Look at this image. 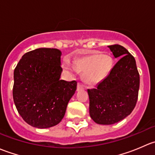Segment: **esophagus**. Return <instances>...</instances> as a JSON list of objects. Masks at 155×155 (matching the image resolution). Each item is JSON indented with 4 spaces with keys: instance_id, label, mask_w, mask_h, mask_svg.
I'll use <instances>...</instances> for the list:
<instances>
[{
    "instance_id": "1",
    "label": "esophagus",
    "mask_w": 155,
    "mask_h": 155,
    "mask_svg": "<svg viewBox=\"0 0 155 155\" xmlns=\"http://www.w3.org/2000/svg\"><path fill=\"white\" fill-rule=\"evenodd\" d=\"M84 86L82 85L81 83H78V86H77V90H81V89H83Z\"/></svg>"
}]
</instances>
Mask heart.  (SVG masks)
<instances>
[{"label":"heart","instance_id":"1","mask_svg":"<svg viewBox=\"0 0 155 155\" xmlns=\"http://www.w3.org/2000/svg\"><path fill=\"white\" fill-rule=\"evenodd\" d=\"M109 59L101 54H91L77 60L75 69L77 71L85 73V80L90 84H97L107 76L109 70ZM66 70H73V66L66 61L64 64Z\"/></svg>","mask_w":155,"mask_h":155}]
</instances>
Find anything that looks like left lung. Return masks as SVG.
Masks as SVG:
<instances>
[{
  "instance_id": "left-lung-1",
  "label": "left lung",
  "mask_w": 155,
  "mask_h": 155,
  "mask_svg": "<svg viewBox=\"0 0 155 155\" xmlns=\"http://www.w3.org/2000/svg\"><path fill=\"white\" fill-rule=\"evenodd\" d=\"M120 58L105 79L95 88L87 89L89 113L94 122L112 124L126 118L137 104L140 74L134 56L122 46H108Z\"/></svg>"
}]
</instances>
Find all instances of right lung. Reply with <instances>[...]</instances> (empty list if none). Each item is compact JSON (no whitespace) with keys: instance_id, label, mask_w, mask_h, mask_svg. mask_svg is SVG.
Masks as SVG:
<instances>
[{"instance_id":"right-lung-1","label":"right lung","mask_w":155,"mask_h":155,"mask_svg":"<svg viewBox=\"0 0 155 155\" xmlns=\"http://www.w3.org/2000/svg\"><path fill=\"white\" fill-rule=\"evenodd\" d=\"M61 51L40 48L25 53L14 70V104L25 121L37 128L57 125L77 86L61 79Z\"/></svg>"}]
</instances>
